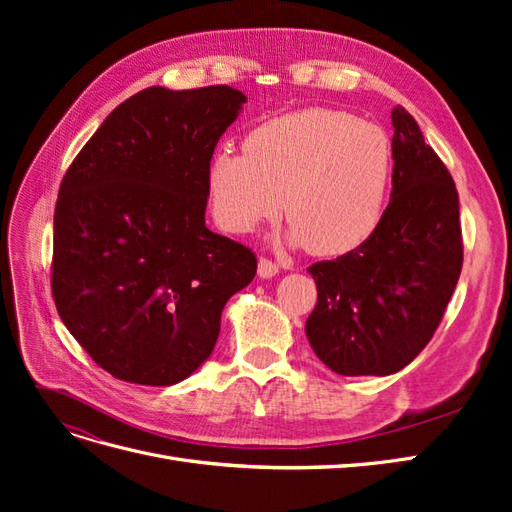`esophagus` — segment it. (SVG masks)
Here are the masks:
<instances>
[{
  "mask_svg": "<svg viewBox=\"0 0 512 512\" xmlns=\"http://www.w3.org/2000/svg\"><path fill=\"white\" fill-rule=\"evenodd\" d=\"M277 271H280V265H277L275 260L265 258V256L258 260V275L260 277H273V275H277Z\"/></svg>",
  "mask_w": 512,
  "mask_h": 512,
  "instance_id": "esophagus-1",
  "label": "esophagus"
}]
</instances>
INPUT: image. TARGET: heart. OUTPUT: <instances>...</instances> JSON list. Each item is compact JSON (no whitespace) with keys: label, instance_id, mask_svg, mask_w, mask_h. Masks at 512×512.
Here are the masks:
<instances>
[{"label":"heart","instance_id":"heart-1","mask_svg":"<svg viewBox=\"0 0 512 512\" xmlns=\"http://www.w3.org/2000/svg\"><path fill=\"white\" fill-rule=\"evenodd\" d=\"M241 149L215 153L205 177L213 220L230 235H247L284 207L290 241L320 256L348 254L378 230L393 149L374 123L312 106L258 123Z\"/></svg>","mask_w":512,"mask_h":512}]
</instances>
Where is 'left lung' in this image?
<instances>
[{
  "instance_id": "obj_1",
  "label": "left lung",
  "mask_w": 512,
  "mask_h": 512,
  "mask_svg": "<svg viewBox=\"0 0 512 512\" xmlns=\"http://www.w3.org/2000/svg\"><path fill=\"white\" fill-rule=\"evenodd\" d=\"M391 117L393 190L378 230L307 269L318 301L305 333L339 376H389L412 363L442 322L463 265L455 181L406 108Z\"/></svg>"
}]
</instances>
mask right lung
I'll return each mask as SVG.
<instances>
[{
	"label": "right lung",
	"instance_id": "right-lung-1",
	"mask_svg": "<svg viewBox=\"0 0 512 512\" xmlns=\"http://www.w3.org/2000/svg\"><path fill=\"white\" fill-rule=\"evenodd\" d=\"M245 96L147 87L104 119L59 185L53 301L108 374L168 386L203 365L250 247L205 226L207 166Z\"/></svg>",
	"mask_w": 512,
	"mask_h": 512
}]
</instances>
